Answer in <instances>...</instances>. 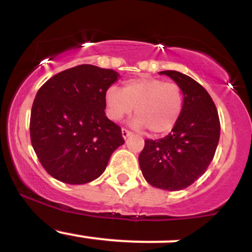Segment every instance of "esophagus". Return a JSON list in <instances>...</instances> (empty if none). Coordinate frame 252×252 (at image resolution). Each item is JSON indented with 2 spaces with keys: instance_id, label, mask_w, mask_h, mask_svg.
<instances>
[{
  "instance_id": "obj_1",
  "label": "esophagus",
  "mask_w": 252,
  "mask_h": 252,
  "mask_svg": "<svg viewBox=\"0 0 252 252\" xmlns=\"http://www.w3.org/2000/svg\"><path fill=\"white\" fill-rule=\"evenodd\" d=\"M132 134L131 132L129 131V130H126V129H122V136H123V138L124 140H126V138H128L129 136H131Z\"/></svg>"
}]
</instances>
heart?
<instances>
[{"label":"heart","mask_w":252,"mask_h":252,"mask_svg":"<svg viewBox=\"0 0 252 252\" xmlns=\"http://www.w3.org/2000/svg\"><path fill=\"white\" fill-rule=\"evenodd\" d=\"M108 116L121 121L134 111L131 126L160 135L174 128L180 118L184 97L180 86L158 78L138 77L126 80L123 89L110 86L105 94Z\"/></svg>","instance_id":"1"}]
</instances>
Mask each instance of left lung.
I'll use <instances>...</instances> for the list:
<instances>
[{
	"instance_id": "8db88e82",
	"label": "left lung",
	"mask_w": 252,
	"mask_h": 252,
	"mask_svg": "<svg viewBox=\"0 0 252 252\" xmlns=\"http://www.w3.org/2000/svg\"><path fill=\"white\" fill-rule=\"evenodd\" d=\"M158 73L180 86L184 105L168 135L160 140H144L138 162L152 186L180 190L206 172L218 146L220 123L212 98L200 84L178 71Z\"/></svg>"
}]
</instances>
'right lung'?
Instances as JSON below:
<instances>
[{"mask_svg":"<svg viewBox=\"0 0 252 252\" xmlns=\"http://www.w3.org/2000/svg\"><path fill=\"white\" fill-rule=\"evenodd\" d=\"M116 71L79 65L56 74L37 91L31 114V141L40 163L70 185L94 181L124 143L121 128L105 116V94Z\"/></svg>","mask_w":252,"mask_h":252,"instance_id":"add662e5","label":"right lung"}]
</instances>
